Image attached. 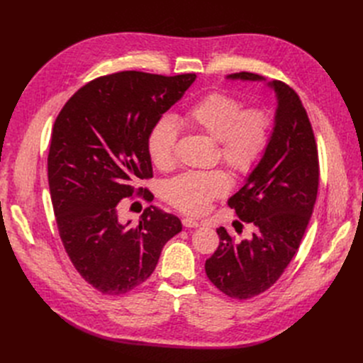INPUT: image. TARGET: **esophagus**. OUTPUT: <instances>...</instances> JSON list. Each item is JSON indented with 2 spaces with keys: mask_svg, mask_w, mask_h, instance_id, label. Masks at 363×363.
<instances>
[{
  "mask_svg": "<svg viewBox=\"0 0 363 363\" xmlns=\"http://www.w3.org/2000/svg\"><path fill=\"white\" fill-rule=\"evenodd\" d=\"M182 225L185 228H197V226H200V223L196 219H193V218H184L182 219Z\"/></svg>",
  "mask_w": 363,
  "mask_h": 363,
  "instance_id": "obj_1",
  "label": "esophagus"
}]
</instances>
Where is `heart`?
Segmentation results:
<instances>
[{
    "instance_id": "b5f03b06",
    "label": "heart",
    "mask_w": 363,
    "mask_h": 363,
    "mask_svg": "<svg viewBox=\"0 0 363 363\" xmlns=\"http://www.w3.org/2000/svg\"><path fill=\"white\" fill-rule=\"evenodd\" d=\"M184 122L216 140L222 162L241 177L250 175L259 166L271 144L274 129L269 108H244L240 97L223 89L207 92L186 107ZM178 137V125L169 116H162L151 125L147 152L157 169L167 170L175 166ZM230 188L231 179L222 169L188 170L164 184L163 196L179 211L200 215Z\"/></svg>"
}]
</instances>
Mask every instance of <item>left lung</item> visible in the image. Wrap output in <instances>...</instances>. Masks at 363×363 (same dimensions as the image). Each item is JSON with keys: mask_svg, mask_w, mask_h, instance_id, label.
<instances>
[{"mask_svg": "<svg viewBox=\"0 0 363 363\" xmlns=\"http://www.w3.org/2000/svg\"><path fill=\"white\" fill-rule=\"evenodd\" d=\"M228 78L263 79L250 72ZM269 85L278 97L271 144L244 186L228 200L255 233L250 240L235 241L218 228L219 245L204 264L215 287L237 300L262 294L284 274L306 233L319 186L318 145L306 108L287 84Z\"/></svg>", "mask_w": 363, "mask_h": 363, "instance_id": "1", "label": "left lung"}]
</instances>
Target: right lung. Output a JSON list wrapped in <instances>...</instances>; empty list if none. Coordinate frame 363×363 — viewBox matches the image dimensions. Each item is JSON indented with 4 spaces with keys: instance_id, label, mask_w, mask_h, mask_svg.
<instances>
[{
    "instance_id": "right-lung-1",
    "label": "right lung",
    "mask_w": 363,
    "mask_h": 363,
    "mask_svg": "<svg viewBox=\"0 0 363 363\" xmlns=\"http://www.w3.org/2000/svg\"><path fill=\"white\" fill-rule=\"evenodd\" d=\"M196 81V73H111L76 91L60 110L48 152V185L65 250L103 294H125L156 269L163 245L182 230L156 206L138 225L122 223L119 201L152 200L147 133Z\"/></svg>"
}]
</instances>
